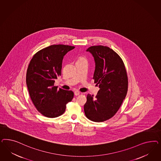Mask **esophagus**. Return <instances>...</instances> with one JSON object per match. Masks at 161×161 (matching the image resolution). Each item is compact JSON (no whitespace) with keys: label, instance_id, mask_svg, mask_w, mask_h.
<instances>
[{"label":"esophagus","instance_id":"obj_1","mask_svg":"<svg viewBox=\"0 0 161 161\" xmlns=\"http://www.w3.org/2000/svg\"><path fill=\"white\" fill-rule=\"evenodd\" d=\"M80 94V92H78V91H75V92H74V95H75V96H78Z\"/></svg>","mask_w":161,"mask_h":161}]
</instances>
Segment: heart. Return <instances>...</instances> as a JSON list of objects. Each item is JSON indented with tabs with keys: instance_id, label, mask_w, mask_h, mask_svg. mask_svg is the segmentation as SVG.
Returning <instances> with one entry per match:
<instances>
[{
	"instance_id": "b5f03b06",
	"label": "heart",
	"mask_w": 161,
	"mask_h": 161,
	"mask_svg": "<svg viewBox=\"0 0 161 161\" xmlns=\"http://www.w3.org/2000/svg\"><path fill=\"white\" fill-rule=\"evenodd\" d=\"M83 59H86L84 58V57H80V58H78V60H83Z\"/></svg>"
}]
</instances>
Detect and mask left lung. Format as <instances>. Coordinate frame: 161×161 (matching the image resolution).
I'll return each mask as SVG.
<instances>
[{
    "mask_svg": "<svg viewBox=\"0 0 161 161\" xmlns=\"http://www.w3.org/2000/svg\"><path fill=\"white\" fill-rule=\"evenodd\" d=\"M86 51L94 59L93 79L100 90L96 97L88 94L84 113L92 121L104 122L117 113L126 97L128 88L126 70L120 56L108 47L92 46Z\"/></svg>",
    "mask_w": 161,
    "mask_h": 161,
    "instance_id": "1",
    "label": "left lung"
}]
</instances>
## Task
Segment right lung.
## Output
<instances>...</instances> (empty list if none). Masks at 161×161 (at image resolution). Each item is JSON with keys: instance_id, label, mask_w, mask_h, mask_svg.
<instances>
[{"instance_id": "add662e5", "label": "right lung", "mask_w": 161, "mask_h": 161, "mask_svg": "<svg viewBox=\"0 0 161 161\" xmlns=\"http://www.w3.org/2000/svg\"><path fill=\"white\" fill-rule=\"evenodd\" d=\"M75 47L53 45L33 56L26 72V82L35 107L43 116L58 117L65 111L66 104L74 97L72 91L54 86L55 80L61 75L64 56Z\"/></svg>"}]
</instances>
